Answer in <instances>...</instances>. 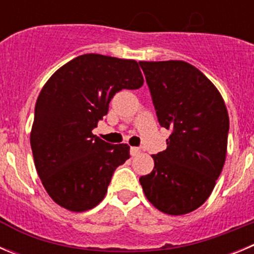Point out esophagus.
I'll return each instance as SVG.
<instances>
[{"mask_svg":"<svg viewBox=\"0 0 254 254\" xmlns=\"http://www.w3.org/2000/svg\"><path fill=\"white\" fill-rule=\"evenodd\" d=\"M129 152H131V156H137L141 153V150H139L138 147H131Z\"/></svg>","mask_w":254,"mask_h":254,"instance_id":"obj_1","label":"esophagus"}]
</instances>
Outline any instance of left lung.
Segmentation results:
<instances>
[{"label":"left lung","mask_w":254,"mask_h":254,"mask_svg":"<svg viewBox=\"0 0 254 254\" xmlns=\"http://www.w3.org/2000/svg\"><path fill=\"white\" fill-rule=\"evenodd\" d=\"M157 120L171 131L155 167L141 176L146 197L170 215L203 205L222 173L229 117L219 90L199 69L181 60L139 62Z\"/></svg>","instance_id":"1"}]
</instances>
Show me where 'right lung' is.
<instances>
[{"mask_svg": "<svg viewBox=\"0 0 254 254\" xmlns=\"http://www.w3.org/2000/svg\"><path fill=\"white\" fill-rule=\"evenodd\" d=\"M136 60L84 54L50 76L37 97L30 143L49 196L70 211L94 208L106 196L115 170L129 159V146L92 133L122 89H138Z\"/></svg>", "mask_w": 254, "mask_h": 254, "instance_id": "1", "label": "right lung"}]
</instances>
